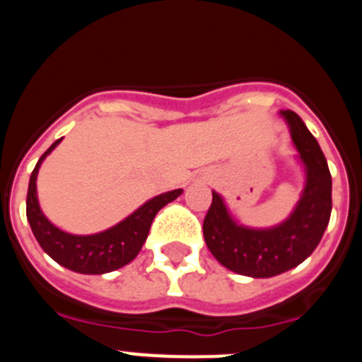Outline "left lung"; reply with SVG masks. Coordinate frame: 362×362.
<instances>
[{
    "label": "left lung",
    "instance_id": "left-lung-1",
    "mask_svg": "<svg viewBox=\"0 0 362 362\" xmlns=\"http://www.w3.org/2000/svg\"><path fill=\"white\" fill-rule=\"evenodd\" d=\"M305 170V188L296 209L277 226L250 228L230 216L223 197L212 192L203 235L214 257L241 276L264 279L300 264L317 248L332 214V175L317 139L296 112L281 110Z\"/></svg>",
    "mask_w": 362,
    "mask_h": 362
}]
</instances>
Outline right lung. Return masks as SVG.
Masks as SVG:
<instances>
[{"instance_id": "obj_1", "label": "right lung", "mask_w": 362, "mask_h": 362, "mask_svg": "<svg viewBox=\"0 0 362 362\" xmlns=\"http://www.w3.org/2000/svg\"><path fill=\"white\" fill-rule=\"evenodd\" d=\"M62 139L52 143V146L41 156L36 168L30 174L27 192V219L30 223L32 233L45 250V254H49L57 264H62L69 270L78 272V274H88V276L117 270L136 259L141 246L145 245L156 214L165 204L177 199L183 190L177 188V190L165 192V194L152 197L145 204H141L136 212L124 217L121 223L103 230V232L90 233V235H76V233L63 232L54 226L41 212L36 188L41 163L62 143Z\"/></svg>"}]
</instances>
